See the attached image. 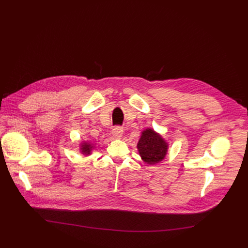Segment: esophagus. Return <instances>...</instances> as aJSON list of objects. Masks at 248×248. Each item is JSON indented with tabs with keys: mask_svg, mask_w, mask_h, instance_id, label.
Listing matches in <instances>:
<instances>
[{
	"mask_svg": "<svg viewBox=\"0 0 248 248\" xmlns=\"http://www.w3.org/2000/svg\"><path fill=\"white\" fill-rule=\"evenodd\" d=\"M112 133H113V135H114L115 137H117V138H120V137H122V136H123L124 130H123V128H122V127H120V126H117V127H115V128L113 129Z\"/></svg>",
	"mask_w": 248,
	"mask_h": 248,
	"instance_id": "1",
	"label": "esophagus"
}]
</instances>
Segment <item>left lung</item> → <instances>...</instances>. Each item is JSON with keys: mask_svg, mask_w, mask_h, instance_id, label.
Masks as SVG:
<instances>
[{"mask_svg": "<svg viewBox=\"0 0 248 248\" xmlns=\"http://www.w3.org/2000/svg\"><path fill=\"white\" fill-rule=\"evenodd\" d=\"M168 147L166 140L152 128L143 130L137 143L141 159L149 165H155L163 161L167 155Z\"/></svg>", "mask_w": 248, "mask_h": 248, "instance_id": "left-lung-1", "label": "left lung"}]
</instances>
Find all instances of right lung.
Listing matches in <instances>:
<instances>
[{
	"label": "right lung",
	"mask_w": 248,
	"mask_h": 248,
	"mask_svg": "<svg viewBox=\"0 0 248 248\" xmlns=\"http://www.w3.org/2000/svg\"><path fill=\"white\" fill-rule=\"evenodd\" d=\"M93 149V146L90 142H83L80 144V152L81 154H83L84 156H88L91 154V151Z\"/></svg>",
	"instance_id": "right-lung-1"
}]
</instances>
